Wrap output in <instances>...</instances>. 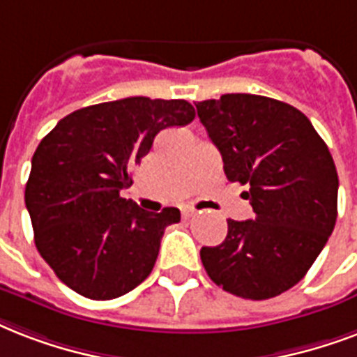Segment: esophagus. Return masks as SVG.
I'll list each match as a JSON object with an SVG mask.
<instances>
[{"label":"esophagus","instance_id":"34e87169","mask_svg":"<svg viewBox=\"0 0 357 357\" xmlns=\"http://www.w3.org/2000/svg\"><path fill=\"white\" fill-rule=\"evenodd\" d=\"M182 216H184V218H193V216H195V210H193V208H186V210H184V212H182Z\"/></svg>","mask_w":357,"mask_h":357}]
</instances>
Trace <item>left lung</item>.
Wrapping results in <instances>:
<instances>
[{
    "instance_id": "1",
    "label": "left lung",
    "mask_w": 357,
    "mask_h": 357,
    "mask_svg": "<svg viewBox=\"0 0 357 357\" xmlns=\"http://www.w3.org/2000/svg\"><path fill=\"white\" fill-rule=\"evenodd\" d=\"M231 182L250 186L255 218L227 220L222 244L203 248L208 278L245 300H268L307 273L337 220L339 178L328 145L291 104L233 93L195 104Z\"/></svg>"
}]
</instances>
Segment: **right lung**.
<instances>
[{"mask_svg":"<svg viewBox=\"0 0 357 357\" xmlns=\"http://www.w3.org/2000/svg\"><path fill=\"white\" fill-rule=\"evenodd\" d=\"M186 100L130 96L82 107L38 143L26 184L35 245L55 275L91 300H113L153 272L181 210L145 212L121 190L160 130L192 123Z\"/></svg>","mask_w":357,"mask_h":357,"instance_id":"right-lung-1","label":"right lung"}]
</instances>
